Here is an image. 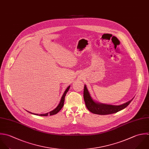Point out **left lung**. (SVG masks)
Returning <instances> with one entry per match:
<instances>
[{
	"instance_id": "obj_1",
	"label": "left lung",
	"mask_w": 149,
	"mask_h": 149,
	"mask_svg": "<svg viewBox=\"0 0 149 149\" xmlns=\"http://www.w3.org/2000/svg\"><path fill=\"white\" fill-rule=\"evenodd\" d=\"M84 99L87 109L91 113L99 115H107L117 113L124 109L130 104V103L132 102L134 98L129 102L119 106L110 105L99 103L93 99L86 86L85 85L84 91Z\"/></svg>"
}]
</instances>
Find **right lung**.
Returning <instances> with one entry per match:
<instances>
[{
  "instance_id": "add662e5",
  "label": "right lung",
  "mask_w": 149,
  "mask_h": 149,
  "mask_svg": "<svg viewBox=\"0 0 149 149\" xmlns=\"http://www.w3.org/2000/svg\"><path fill=\"white\" fill-rule=\"evenodd\" d=\"M70 88V85L68 86L67 87V88L66 89V90L65 91V92H64L61 98V100L60 101V103L58 104V105L57 106L56 108H55L53 110L50 111L49 113H45V114H35V113H31V112H29L28 111V113H31V114H34V115H36V116H52V115H54V114H56L57 113H58L60 110L62 109V107H63L64 106V100H65V96L67 93V92L68 91L69 89Z\"/></svg>"
}]
</instances>
